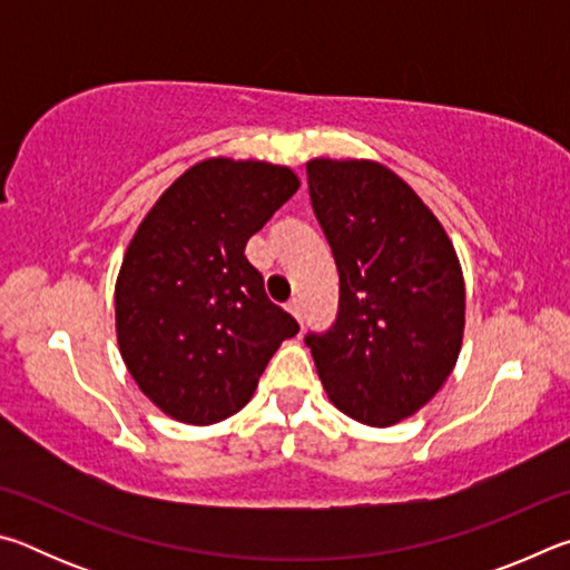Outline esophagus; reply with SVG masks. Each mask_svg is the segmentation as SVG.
Listing matches in <instances>:
<instances>
[{"instance_id": "obj_1", "label": "esophagus", "mask_w": 570, "mask_h": 570, "mask_svg": "<svg viewBox=\"0 0 570 570\" xmlns=\"http://www.w3.org/2000/svg\"><path fill=\"white\" fill-rule=\"evenodd\" d=\"M288 312H292V316H294V320H296L298 324L304 322V304L298 302V298H294V302L288 304Z\"/></svg>"}]
</instances>
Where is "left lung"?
<instances>
[{
	"label": "left lung",
	"instance_id": "8db88e82",
	"mask_svg": "<svg viewBox=\"0 0 570 570\" xmlns=\"http://www.w3.org/2000/svg\"><path fill=\"white\" fill-rule=\"evenodd\" d=\"M314 214L340 272V314L308 334L336 410L370 428L420 412L452 374L465 278L448 230L397 173L366 158L306 163Z\"/></svg>",
	"mask_w": 570,
	"mask_h": 570
}]
</instances>
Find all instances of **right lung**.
I'll use <instances>...</instances> for the list:
<instances>
[{
	"mask_svg": "<svg viewBox=\"0 0 570 570\" xmlns=\"http://www.w3.org/2000/svg\"><path fill=\"white\" fill-rule=\"evenodd\" d=\"M298 186L288 166L206 158L135 228L115 282V334L130 377L168 417L204 428L236 414L298 332L244 254Z\"/></svg>",
	"mask_w": 570,
	"mask_h": 570,
	"instance_id": "right-lung-1",
	"label": "right lung"
}]
</instances>
